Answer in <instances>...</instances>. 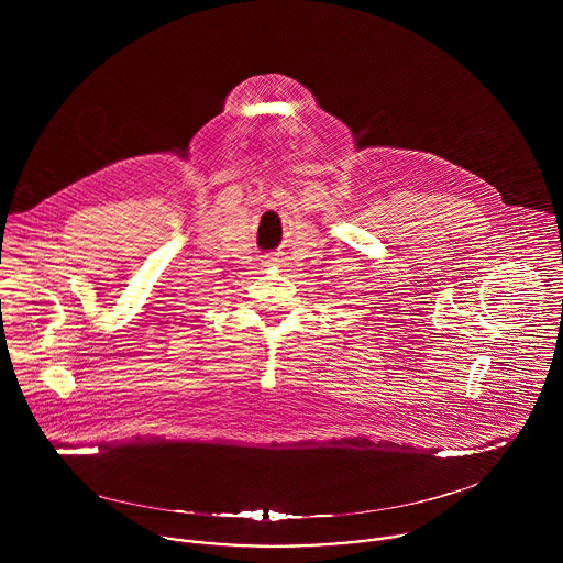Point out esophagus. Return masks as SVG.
<instances>
[{
	"label": "esophagus",
	"mask_w": 563,
	"mask_h": 563,
	"mask_svg": "<svg viewBox=\"0 0 563 563\" xmlns=\"http://www.w3.org/2000/svg\"><path fill=\"white\" fill-rule=\"evenodd\" d=\"M264 264H266V266H275V264H277V257H266Z\"/></svg>",
	"instance_id": "1"
}]
</instances>
